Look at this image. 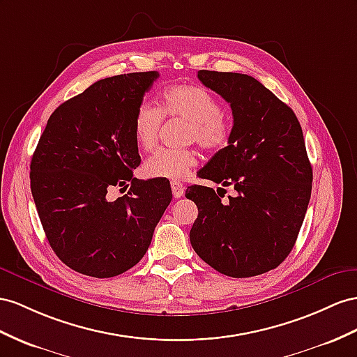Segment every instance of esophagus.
<instances>
[{
  "label": "esophagus",
  "mask_w": 357,
  "mask_h": 357,
  "mask_svg": "<svg viewBox=\"0 0 357 357\" xmlns=\"http://www.w3.org/2000/svg\"><path fill=\"white\" fill-rule=\"evenodd\" d=\"M170 187H172V193H173V196H175L176 199H178V197H181V196H184L185 187L182 185L181 182H178V181H172Z\"/></svg>",
  "instance_id": "1"
}]
</instances>
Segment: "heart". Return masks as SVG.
<instances>
[{"label":"heart","mask_w":357,"mask_h":357,"mask_svg":"<svg viewBox=\"0 0 357 357\" xmlns=\"http://www.w3.org/2000/svg\"><path fill=\"white\" fill-rule=\"evenodd\" d=\"M162 116L188 122L185 140L217 152L229 146L234 135L232 122L222 113V104L211 91L196 84H176L162 90L160 107L142 102L132 117V134L142 149L149 151L158 142ZM197 164L193 149L161 148L144 161V173L151 178L182 179Z\"/></svg>","instance_id":"heart-1"}]
</instances>
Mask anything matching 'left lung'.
I'll use <instances>...</instances> for the list:
<instances>
[{"instance_id": "8db88e82", "label": "left lung", "mask_w": 357, "mask_h": 357, "mask_svg": "<svg viewBox=\"0 0 357 357\" xmlns=\"http://www.w3.org/2000/svg\"><path fill=\"white\" fill-rule=\"evenodd\" d=\"M197 78L231 104L234 116L229 146L200 178L234 185L236 196L222 204L213 188L188 187L185 196L199 209L190 241L218 273L258 276L285 261L305 220L312 167L303 131L294 112L253 77L199 70Z\"/></svg>"}]
</instances>
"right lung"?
Returning a JSON list of instances; mask_svg holds the SVG:
<instances>
[{
  "instance_id": "right-lung-1",
  "label": "right lung",
  "mask_w": 357,
  "mask_h": 357,
  "mask_svg": "<svg viewBox=\"0 0 357 357\" xmlns=\"http://www.w3.org/2000/svg\"><path fill=\"white\" fill-rule=\"evenodd\" d=\"M158 75L96 81L56 108L33 153L31 195L45 235L59 259L86 276L134 267L172 200L170 185L132 176L142 161L132 117ZM114 186L130 190L112 199Z\"/></svg>"
}]
</instances>
